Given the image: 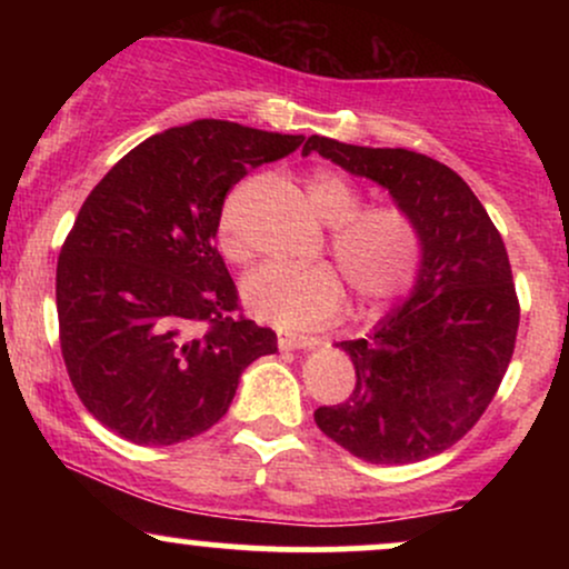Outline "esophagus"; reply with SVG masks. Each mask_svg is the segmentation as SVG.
<instances>
[{
	"label": "esophagus",
	"instance_id": "34e87169",
	"mask_svg": "<svg viewBox=\"0 0 569 569\" xmlns=\"http://www.w3.org/2000/svg\"><path fill=\"white\" fill-rule=\"evenodd\" d=\"M278 345L280 350H312L321 345V339L307 337V335H280Z\"/></svg>",
	"mask_w": 569,
	"mask_h": 569
}]
</instances>
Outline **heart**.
Returning <instances> with one entry per match:
<instances>
[{
	"instance_id": "heart-1",
	"label": "heart",
	"mask_w": 569,
	"mask_h": 569,
	"mask_svg": "<svg viewBox=\"0 0 569 569\" xmlns=\"http://www.w3.org/2000/svg\"><path fill=\"white\" fill-rule=\"evenodd\" d=\"M305 189L316 217L331 224V251L363 302H390L415 283L422 246L407 211L398 206L361 208L356 184L335 171H312ZM219 248L232 262L246 257L234 198L219 217ZM240 291L253 316L286 329L321 326L348 302L345 278L331 264H262L248 272Z\"/></svg>"
}]
</instances>
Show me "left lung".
<instances>
[{
	"label": "left lung",
	"mask_w": 569,
	"mask_h": 569,
	"mask_svg": "<svg viewBox=\"0 0 569 569\" xmlns=\"http://www.w3.org/2000/svg\"><path fill=\"white\" fill-rule=\"evenodd\" d=\"M310 152L388 189L422 246L407 302L337 345L356 385L348 401L316 409V426L375 466L428 460L479 422L511 363L519 299L506 246L471 187L428 154L326 136L305 141Z\"/></svg>",
	"instance_id": "obj_1"
}]
</instances>
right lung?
<instances>
[{
    "label": "right lung",
    "instance_id": "right-lung-1",
    "mask_svg": "<svg viewBox=\"0 0 569 569\" xmlns=\"http://www.w3.org/2000/svg\"><path fill=\"white\" fill-rule=\"evenodd\" d=\"M305 136L194 120L152 136L82 202L56 270L69 380L101 426L171 447L217 426L240 375L278 350L240 316L213 246L227 192Z\"/></svg>",
    "mask_w": 569,
    "mask_h": 569
}]
</instances>
